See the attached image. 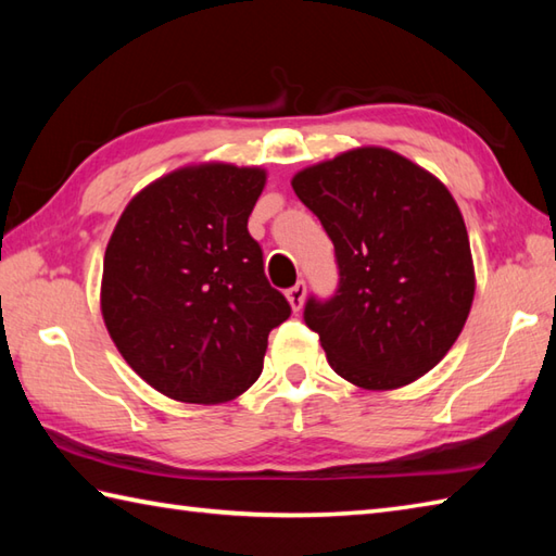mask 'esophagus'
Returning a JSON list of instances; mask_svg holds the SVG:
<instances>
[{
    "mask_svg": "<svg viewBox=\"0 0 556 556\" xmlns=\"http://www.w3.org/2000/svg\"><path fill=\"white\" fill-rule=\"evenodd\" d=\"M287 299L291 303L293 311H301L303 308V299H305V281H299V285H293L289 291H287Z\"/></svg>",
    "mask_w": 556,
    "mask_h": 556,
    "instance_id": "obj_1",
    "label": "esophagus"
}]
</instances>
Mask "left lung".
<instances>
[{"label":"left lung","instance_id":"8db88e82","mask_svg":"<svg viewBox=\"0 0 556 556\" xmlns=\"http://www.w3.org/2000/svg\"><path fill=\"white\" fill-rule=\"evenodd\" d=\"M291 186L334 243V296H311L303 311L334 372L384 392L432 370L476 293L468 231L446 186L387 148L341 152Z\"/></svg>","mask_w":556,"mask_h":556}]
</instances>
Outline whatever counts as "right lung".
Instances as JSON below:
<instances>
[{
  "label": "right lung",
  "instance_id": "obj_1",
  "mask_svg": "<svg viewBox=\"0 0 556 556\" xmlns=\"http://www.w3.org/2000/svg\"><path fill=\"white\" fill-rule=\"evenodd\" d=\"M265 179L222 162L184 167L146 186L116 222L102 317L124 361L164 396L243 394L263 372L269 332L291 315L248 233Z\"/></svg>",
  "mask_w": 556,
  "mask_h": 556
}]
</instances>
